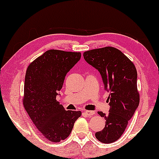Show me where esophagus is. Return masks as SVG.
Instances as JSON below:
<instances>
[{"label":"esophagus","mask_w":159,"mask_h":159,"mask_svg":"<svg viewBox=\"0 0 159 159\" xmlns=\"http://www.w3.org/2000/svg\"><path fill=\"white\" fill-rule=\"evenodd\" d=\"M85 115H86L87 116H93V115H94V113H95V111H84Z\"/></svg>","instance_id":"34e87169"}]
</instances>
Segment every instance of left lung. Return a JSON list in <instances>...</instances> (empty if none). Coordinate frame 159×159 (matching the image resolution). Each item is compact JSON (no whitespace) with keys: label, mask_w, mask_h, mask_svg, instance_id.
Returning a JSON list of instances; mask_svg holds the SVG:
<instances>
[{"label":"left lung","mask_w":159,"mask_h":159,"mask_svg":"<svg viewBox=\"0 0 159 159\" xmlns=\"http://www.w3.org/2000/svg\"><path fill=\"white\" fill-rule=\"evenodd\" d=\"M83 56L100 73L104 89L109 93V114L98 111L105 118V127L95 136L101 143H111L121 137L138 108L137 69L125 54L111 47L88 50Z\"/></svg>","instance_id":"obj_1"}]
</instances>
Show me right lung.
<instances>
[{
    "instance_id": "add662e5",
    "label": "right lung",
    "mask_w": 159,
    "mask_h": 159,
    "mask_svg": "<svg viewBox=\"0 0 159 159\" xmlns=\"http://www.w3.org/2000/svg\"><path fill=\"white\" fill-rule=\"evenodd\" d=\"M81 53L50 50L29 66L24 84L23 105L36 128L50 142L67 138L80 111L65 110L57 101L65 77Z\"/></svg>"
}]
</instances>
